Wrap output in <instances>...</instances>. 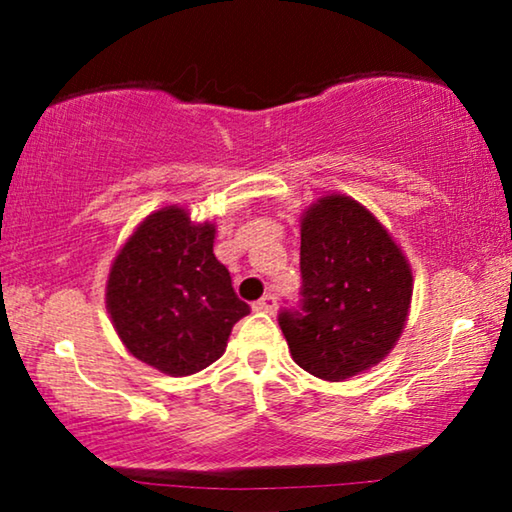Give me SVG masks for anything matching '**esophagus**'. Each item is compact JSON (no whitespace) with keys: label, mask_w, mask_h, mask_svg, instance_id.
Here are the masks:
<instances>
[{"label":"esophagus","mask_w":512,"mask_h":512,"mask_svg":"<svg viewBox=\"0 0 512 512\" xmlns=\"http://www.w3.org/2000/svg\"><path fill=\"white\" fill-rule=\"evenodd\" d=\"M275 307H277L275 296H272V293H265V296L254 305V310H256V312H268V314H272V312H275Z\"/></svg>","instance_id":"obj_1"}]
</instances>
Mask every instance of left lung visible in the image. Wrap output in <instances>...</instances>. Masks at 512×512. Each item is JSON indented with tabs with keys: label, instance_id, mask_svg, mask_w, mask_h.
Listing matches in <instances>:
<instances>
[{
	"label": "left lung",
	"instance_id": "8db88e82",
	"mask_svg": "<svg viewBox=\"0 0 512 512\" xmlns=\"http://www.w3.org/2000/svg\"><path fill=\"white\" fill-rule=\"evenodd\" d=\"M303 314L279 326L293 361L326 382L361 375L389 356L410 314V261L382 221L345 193L300 216Z\"/></svg>",
	"mask_w": 512,
	"mask_h": 512
}]
</instances>
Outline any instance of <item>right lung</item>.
Wrapping results in <instances>:
<instances>
[{
    "instance_id": "1",
    "label": "right lung",
    "mask_w": 512,
    "mask_h": 512,
    "mask_svg": "<svg viewBox=\"0 0 512 512\" xmlns=\"http://www.w3.org/2000/svg\"><path fill=\"white\" fill-rule=\"evenodd\" d=\"M216 226L181 205L151 212L118 249L104 303L125 349L170 377L221 359L249 305L214 256Z\"/></svg>"
}]
</instances>
